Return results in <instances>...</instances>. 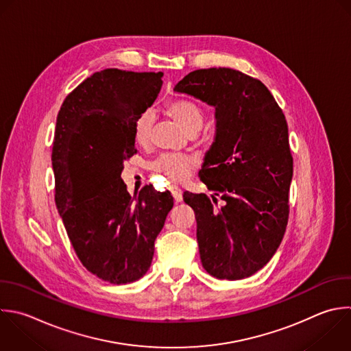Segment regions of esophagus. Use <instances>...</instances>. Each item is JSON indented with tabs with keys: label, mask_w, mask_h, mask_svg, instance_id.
Instances as JSON below:
<instances>
[{
	"label": "esophagus",
	"mask_w": 351,
	"mask_h": 351,
	"mask_svg": "<svg viewBox=\"0 0 351 351\" xmlns=\"http://www.w3.org/2000/svg\"><path fill=\"white\" fill-rule=\"evenodd\" d=\"M169 191L171 192V195H173L176 203H181V202H182V191H181L178 186L171 185V186H169Z\"/></svg>",
	"instance_id": "esophagus-1"
}]
</instances>
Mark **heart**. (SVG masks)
Here are the masks:
<instances>
[{
    "label": "heart",
    "mask_w": 351,
    "mask_h": 351,
    "mask_svg": "<svg viewBox=\"0 0 351 351\" xmlns=\"http://www.w3.org/2000/svg\"><path fill=\"white\" fill-rule=\"evenodd\" d=\"M167 114L181 126L188 134L193 130H200L204 122L202 108L188 100L171 101L167 106ZM155 114L152 110H144L134 122V140L140 145L148 144L151 138ZM196 167V159L181 154H163L154 162V170L170 181H184Z\"/></svg>",
    "instance_id": "heart-1"
}]
</instances>
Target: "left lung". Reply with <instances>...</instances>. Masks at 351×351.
Here are the masks:
<instances>
[{"label":"left lung","mask_w":351,"mask_h":351,"mask_svg":"<svg viewBox=\"0 0 351 351\" xmlns=\"http://www.w3.org/2000/svg\"><path fill=\"white\" fill-rule=\"evenodd\" d=\"M174 92L215 108V140L200 180L223 200L184 193L195 211L202 265L217 278L241 280L277 251L288 222L293 160L285 117L269 89L232 69L189 73Z\"/></svg>","instance_id":"left-lung-1"}]
</instances>
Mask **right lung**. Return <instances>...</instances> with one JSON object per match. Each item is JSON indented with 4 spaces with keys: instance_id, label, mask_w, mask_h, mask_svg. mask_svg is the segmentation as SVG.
Masks as SVG:
<instances>
[{
    "instance_id": "obj_1",
    "label": "right lung",
    "mask_w": 351,
    "mask_h": 351,
    "mask_svg": "<svg viewBox=\"0 0 351 351\" xmlns=\"http://www.w3.org/2000/svg\"><path fill=\"white\" fill-rule=\"evenodd\" d=\"M163 73L107 69L78 85L58 114L55 202L82 265L111 284L143 277L173 208L170 192L132 197L121 178L136 149V118L156 100Z\"/></svg>"
}]
</instances>
